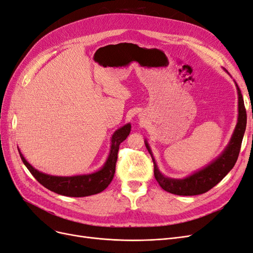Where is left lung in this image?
Returning a JSON list of instances; mask_svg holds the SVG:
<instances>
[{
	"label": "left lung",
	"instance_id": "obj_1",
	"mask_svg": "<svg viewBox=\"0 0 253 253\" xmlns=\"http://www.w3.org/2000/svg\"><path fill=\"white\" fill-rule=\"evenodd\" d=\"M235 86L237 89V96H239V102H237L239 103V116H237V122L233 134L231 136L230 141L227 144L225 150L220 153V155L212 160L209 165L204 167L203 169L194 172L193 174L187 176L185 178L168 177V176H165L159 171L150 145L147 139L144 140L145 147H147L151 154L153 164H154L155 178L159 183V186L165 191H167V192L183 196L206 193L207 191H209L214 186H216L234 167L237 157H239L240 154L241 144L247 124V115L244 105V99L241 94V89L236 82Z\"/></svg>",
	"mask_w": 253,
	"mask_h": 253
}]
</instances>
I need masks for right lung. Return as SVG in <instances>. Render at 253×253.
<instances>
[{"label":"right lung","mask_w":253,"mask_h":253,"mask_svg":"<svg viewBox=\"0 0 253 253\" xmlns=\"http://www.w3.org/2000/svg\"><path fill=\"white\" fill-rule=\"evenodd\" d=\"M131 132V124H127L115 131L111 138V150L106 162L100 170L89 174L73 175V176H55L45 174L38 171L30 165L19 150L23 164L26 166L29 172L39 181L42 186L52 191L57 194L71 196V197H84L100 193L108 188L111 183L116 168L117 154L119 145L126 139Z\"/></svg>","instance_id":"obj_1"}]
</instances>
